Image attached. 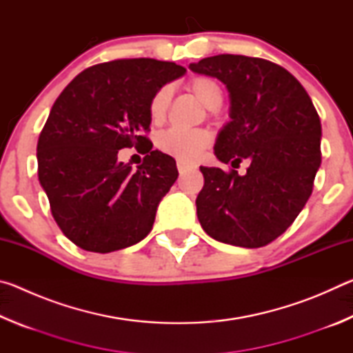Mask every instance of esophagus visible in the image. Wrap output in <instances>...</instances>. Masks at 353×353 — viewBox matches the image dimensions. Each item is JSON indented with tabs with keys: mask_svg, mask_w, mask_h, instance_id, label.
Returning a JSON list of instances; mask_svg holds the SVG:
<instances>
[{
	"mask_svg": "<svg viewBox=\"0 0 353 353\" xmlns=\"http://www.w3.org/2000/svg\"><path fill=\"white\" fill-rule=\"evenodd\" d=\"M191 168H193V166H191L190 163L182 162V160H177V170H179V172H185V171H188Z\"/></svg>",
	"mask_w": 353,
	"mask_h": 353,
	"instance_id": "obj_1",
	"label": "esophagus"
}]
</instances>
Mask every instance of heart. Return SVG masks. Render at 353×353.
Listing matches in <instances>:
<instances>
[{"label": "heart", "mask_w": 353, "mask_h": 353, "mask_svg": "<svg viewBox=\"0 0 353 353\" xmlns=\"http://www.w3.org/2000/svg\"><path fill=\"white\" fill-rule=\"evenodd\" d=\"M187 88L207 109H218L223 103V90L219 83L208 76L191 77ZM171 103L170 87H160L149 101L148 110L152 123H162L166 118ZM212 134L205 129H168L157 137V148L165 154L182 162H194L210 146Z\"/></svg>", "instance_id": "1"}]
</instances>
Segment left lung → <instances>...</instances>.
<instances>
[{
	"instance_id": "left-lung-1",
	"label": "left lung",
	"mask_w": 353,
	"mask_h": 353,
	"mask_svg": "<svg viewBox=\"0 0 353 353\" xmlns=\"http://www.w3.org/2000/svg\"><path fill=\"white\" fill-rule=\"evenodd\" d=\"M190 70L229 90L230 121L218 134L214 155L234 168L250 163L244 176L201 166L199 223L221 243L266 246L294 223L313 191L321 166L318 112L301 82L265 59L219 54Z\"/></svg>"
}]
</instances>
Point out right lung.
I'll return each instance as SVG.
<instances>
[{
	"instance_id": "add662e5",
	"label": "right lung",
	"mask_w": 353,
	"mask_h": 353,
	"mask_svg": "<svg viewBox=\"0 0 353 353\" xmlns=\"http://www.w3.org/2000/svg\"><path fill=\"white\" fill-rule=\"evenodd\" d=\"M155 59H119L83 70L59 94L37 143L39 181L63 235L107 254L141 241L159 202L179 176L176 160L155 149L149 132L152 94L185 74ZM146 153L132 171L124 147Z\"/></svg>"
}]
</instances>
